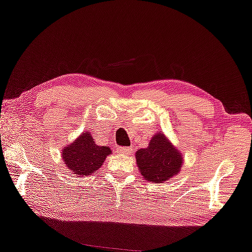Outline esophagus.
I'll use <instances>...</instances> for the list:
<instances>
[{
    "label": "esophagus",
    "instance_id": "esophagus-1",
    "mask_svg": "<svg viewBox=\"0 0 252 252\" xmlns=\"http://www.w3.org/2000/svg\"><path fill=\"white\" fill-rule=\"evenodd\" d=\"M131 151L130 147H118L117 148V153L119 155H127Z\"/></svg>",
    "mask_w": 252,
    "mask_h": 252
}]
</instances>
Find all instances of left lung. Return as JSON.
Segmentation results:
<instances>
[{"mask_svg": "<svg viewBox=\"0 0 252 252\" xmlns=\"http://www.w3.org/2000/svg\"><path fill=\"white\" fill-rule=\"evenodd\" d=\"M136 162L144 179L163 183L180 172L183 159L168 139L158 134L152 138L150 146L136 152Z\"/></svg>", "mask_w": 252, "mask_h": 252, "instance_id": "8db88e82", "label": "left lung"}]
</instances>
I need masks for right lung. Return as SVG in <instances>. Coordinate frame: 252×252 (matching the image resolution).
Segmentation results:
<instances>
[{
	"mask_svg": "<svg viewBox=\"0 0 252 252\" xmlns=\"http://www.w3.org/2000/svg\"><path fill=\"white\" fill-rule=\"evenodd\" d=\"M110 152L109 147L94 144L92 135L84 131L79 138L63 151V158L75 174L87 176L96 173Z\"/></svg>",
	"mask_w": 252,
	"mask_h": 252,
	"instance_id": "add662e5",
	"label": "right lung"
}]
</instances>
